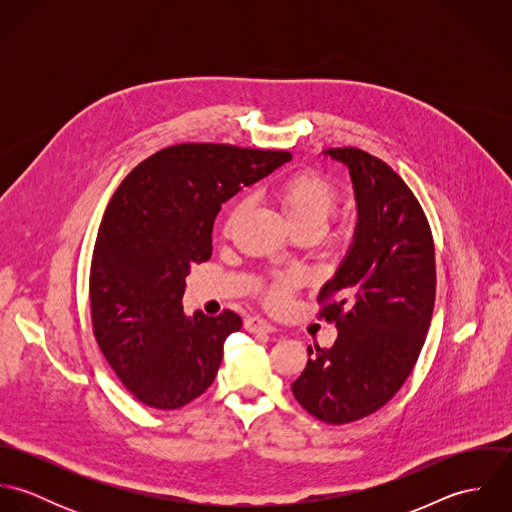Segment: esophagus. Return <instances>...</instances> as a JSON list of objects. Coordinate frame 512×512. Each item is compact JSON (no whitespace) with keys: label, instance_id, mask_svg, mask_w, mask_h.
Returning a JSON list of instances; mask_svg holds the SVG:
<instances>
[{"label":"esophagus","instance_id":"1","mask_svg":"<svg viewBox=\"0 0 512 512\" xmlns=\"http://www.w3.org/2000/svg\"><path fill=\"white\" fill-rule=\"evenodd\" d=\"M244 327H246V331H250V333H274V331H276V327H274L272 323H268L266 319H262V317H258V315L248 317V319L244 321Z\"/></svg>","mask_w":512,"mask_h":512}]
</instances>
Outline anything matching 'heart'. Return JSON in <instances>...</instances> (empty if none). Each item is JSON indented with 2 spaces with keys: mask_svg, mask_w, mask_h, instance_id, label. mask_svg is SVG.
<instances>
[{
  "mask_svg": "<svg viewBox=\"0 0 512 512\" xmlns=\"http://www.w3.org/2000/svg\"><path fill=\"white\" fill-rule=\"evenodd\" d=\"M278 205L282 207L284 215L290 220L293 228L297 226H315V228H323L325 222L329 219V215L333 213L335 205H337V191L335 187L321 175L313 173V171H303L292 175L290 179H286L280 187H278ZM242 203H238L224 224V230L230 232V228L234 226L236 219L242 213ZM292 288V280L284 278L280 282H276L270 288V301L274 305H280L286 301L288 293Z\"/></svg>",
  "mask_w": 512,
  "mask_h": 512,
  "instance_id": "b5f03b06",
  "label": "heart"
}]
</instances>
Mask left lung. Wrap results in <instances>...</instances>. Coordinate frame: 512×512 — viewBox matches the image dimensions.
<instances>
[{
	"label": "left lung",
	"instance_id": "obj_1",
	"mask_svg": "<svg viewBox=\"0 0 512 512\" xmlns=\"http://www.w3.org/2000/svg\"><path fill=\"white\" fill-rule=\"evenodd\" d=\"M349 169L357 203L353 242L319 292L321 315L335 321L331 349H307L292 384L317 420L349 424L382 408L410 376L436 301V256L426 215L408 185L378 157L325 149Z\"/></svg>",
	"mask_w": 512,
	"mask_h": 512
}]
</instances>
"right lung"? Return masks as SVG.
Listing matches in <instances>:
<instances>
[{"label": "right lung", "instance_id": "obj_1", "mask_svg": "<svg viewBox=\"0 0 512 512\" xmlns=\"http://www.w3.org/2000/svg\"><path fill=\"white\" fill-rule=\"evenodd\" d=\"M288 161V151L181 144L147 157L116 189L92 254V327L140 402L173 410L213 384L242 319L230 309L185 315V278L213 254L222 203Z\"/></svg>", "mask_w": 512, "mask_h": 512}]
</instances>
